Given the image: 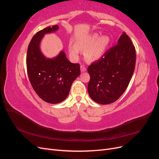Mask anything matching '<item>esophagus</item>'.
<instances>
[{
    "label": "esophagus",
    "instance_id": "1",
    "mask_svg": "<svg viewBox=\"0 0 159 159\" xmlns=\"http://www.w3.org/2000/svg\"><path fill=\"white\" fill-rule=\"evenodd\" d=\"M80 70H81V72H84V71H85L86 70H87V69H86V68H85V66H83V65H81V66H80Z\"/></svg>",
    "mask_w": 159,
    "mask_h": 159
}]
</instances>
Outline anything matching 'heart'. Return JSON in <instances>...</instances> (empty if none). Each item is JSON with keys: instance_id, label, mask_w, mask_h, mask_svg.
<instances>
[{"instance_id": "heart-1", "label": "heart", "mask_w": 159, "mask_h": 159, "mask_svg": "<svg viewBox=\"0 0 159 159\" xmlns=\"http://www.w3.org/2000/svg\"><path fill=\"white\" fill-rule=\"evenodd\" d=\"M110 39L107 36L93 33L80 40L75 46H70L69 52L74 58H78L79 50L84 52L85 60L95 62L102 58L109 44Z\"/></svg>"}]
</instances>
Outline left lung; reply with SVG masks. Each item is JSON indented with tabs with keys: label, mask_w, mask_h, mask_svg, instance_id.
<instances>
[{
	"label": "left lung",
	"mask_w": 159,
	"mask_h": 159,
	"mask_svg": "<svg viewBox=\"0 0 159 159\" xmlns=\"http://www.w3.org/2000/svg\"><path fill=\"white\" fill-rule=\"evenodd\" d=\"M135 61V49L129 37L123 32L116 46L88 67L90 80L88 91L91 99L102 105L117 101L128 87Z\"/></svg>",
	"instance_id": "left-lung-1"
}]
</instances>
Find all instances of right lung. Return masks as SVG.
Returning <instances> with one entry per match:
<instances>
[{
	"instance_id": "1",
	"label": "right lung",
	"mask_w": 159,
	"mask_h": 159,
	"mask_svg": "<svg viewBox=\"0 0 159 159\" xmlns=\"http://www.w3.org/2000/svg\"><path fill=\"white\" fill-rule=\"evenodd\" d=\"M58 29L55 25L38 32L28 45L26 56L28 75L33 89L42 100L52 104L66 99L74 81L80 75V64L71 63L63 50L52 58L42 54V38Z\"/></svg>"
}]
</instances>
